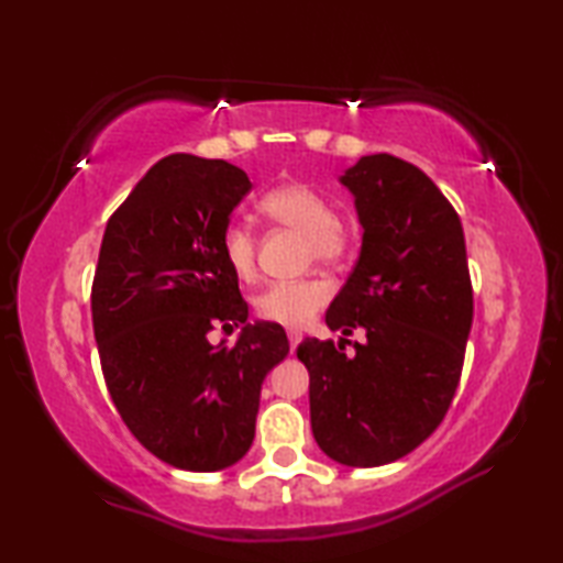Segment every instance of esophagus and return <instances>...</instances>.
I'll use <instances>...</instances> for the list:
<instances>
[{
  "label": "esophagus",
  "instance_id": "34e87169",
  "mask_svg": "<svg viewBox=\"0 0 563 563\" xmlns=\"http://www.w3.org/2000/svg\"><path fill=\"white\" fill-rule=\"evenodd\" d=\"M288 340H290V350L295 352V347H298L300 340H302V332L300 330H288Z\"/></svg>",
  "mask_w": 563,
  "mask_h": 563
}]
</instances>
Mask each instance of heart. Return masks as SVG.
I'll use <instances>...</instances> for the list:
<instances>
[{
	"label": "heart",
	"mask_w": 563,
	"mask_h": 563,
	"mask_svg": "<svg viewBox=\"0 0 563 563\" xmlns=\"http://www.w3.org/2000/svg\"><path fill=\"white\" fill-rule=\"evenodd\" d=\"M261 211L271 221L292 228L308 238L310 255L318 263L340 265L350 258L352 235L338 221V211L325 194L305 184H285L261 198ZM223 261L235 278L255 275V235L251 228L231 223L221 238ZM330 300V285L320 278L273 283L255 295V312L263 320L285 328H302Z\"/></svg>",
	"instance_id": "obj_1"
}]
</instances>
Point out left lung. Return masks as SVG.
Listing matches in <instances>:
<instances>
[{
    "label": "left lung",
    "mask_w": 563,
    "mask_h": 563,
    "mask_svg": "<svg viewBox=\"0 0 563 563\" xmlns=\"http://www.w3.org/2000/svg\"><path fill=\"white\" fill-rule=\"evenodd\" d=\"M355 196L360 258L325 312L344 338L300 342L310 373V424L330 460L379 466L422 444L460 385L474 300L460 216L434 180L407 161L362 156L340 176Z\"/></svg>",
    "instance_id": "obj_1"
}]
</instances>
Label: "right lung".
Instances as JSON below:
<instances>
[{
	"label": "right lung",
	"mask_w": 563,
	"mask_h": 563,
	"mask_svg": "<svg viewBox=\"0 0 563 563\" xmlns=\"http://www.w3.org/2000/svg\"><path fill=\"white\" fill-rule=\"evenodd\" d=\"M253 188L221 158L170 154L139 180L103 231L91 285L103 379L131 434L176 470L218 472L255 437L265 375L290 352L275 322H247L221 253ZM243 324L236 345L207 332Z\"/></svg>",
	"instance_id": "obj_1"
}]
</instances>
